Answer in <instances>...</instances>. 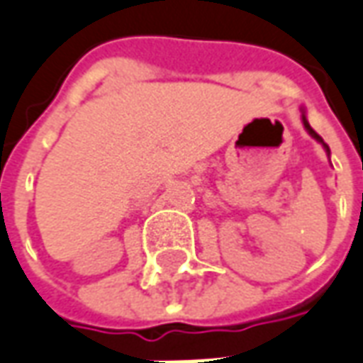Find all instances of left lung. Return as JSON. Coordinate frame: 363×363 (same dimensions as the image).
Returning a JSON list of instances; mask_svg holds the SVG:
<instances>
[{
	"label": "left lung",
	"instance_id": "left-lung-1",
	"mask_svg": "<svg viewBox=\"0 0 363 363\" xmlns=\"http://www.w3.org/2000/svg\"><path fill=\"white\" fill-rule=\"evenodd\" d=\"M302 121H304V127H306V130H308V133H310V135H312V137H314V139L320 140V143H322V145H324V149H326L328 155H330V149H328V145H326V143H324V140H322V137H320V135H318L316 130H314V129H312V127H310V123H308V121H306V117H302Z\"/></svg>",
	"mask_w": 363,
	"mask_h": 363
}]
</instances>
